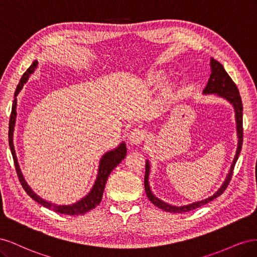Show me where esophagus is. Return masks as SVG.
Listing matches in <instances>:
<instances>
[{
	"instance_id": "34e87169",
	"label": "esophagus",
	"mask_w": 257,
	"mask_h": 257,
	"mask_svg": "<svg viewBox=\"0 0 257 257\" xmlns=\"http://www.w3.org/2000/svg\"><path fill=\"white\" fill-rule=\"evenodd\" d=\"M146 137H147V132L145 130H143V128L137 127V128H134L133 131L131 132L130 136H128V139H130V142L132 144H136L137 145V144L143 143L145 139H146Z\"/></svg>"
}]
</instances>
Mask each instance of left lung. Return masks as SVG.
<instances>
[{"mask_svg":"<svg viewBox=\"0 0 257 257\" xmlns=\"http://www.w3.org/2000/svg\"><path fill=\"white\" fill-rule=\"evenodd\" d=\"M205 94H216L221 97H224L225 99H227L231 105L234 106L235 111H236V122H237V133H238V148H237V152H236V157L234 159V162H232L231 167L229 173L227 175L226 180L223 183V185L220 188V190L215 192L212 196H210L204 200L196 201V203H193L186 206H172L165 201H162L158 197H155L153 194L151 193L149 182H148V176H149L150 172V166L149 163H146V174H145V190L148 198L151 201V203L157 206L158 208L164 210L166 212H174V213H182V212H188L191 211V210H194L196 208H199L201 206H204L210 201L216 198L217 196H220L223 192L226 190L228 186L231 177H232V172H234V168L236 165V162L238 160V157L241 151V148H242V142H243V127H242V110H243V106H242V100H241V96L239 94V90L237 88V85L235 82L232 81V79L229 77V75L225 71L223 65L217 62L214 59H211V75H210V78L208 80V83L206 85V88L204 90Z\"/></svg>","mask_w":257,"mask_h":257,"instance_id":"8db88e82","label":"left lung"}]
</instances>
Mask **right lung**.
Returning a JSON list of instances; mask_svg holds the SVG:
<instances>
[{
    "mask_svg": "<svg viewBox=\"0 0 257 257\" xmlns=\"http://www.w3.org/2000/svg\"><path fill=\"white\" fill-rule=\"evenodd\" d=\"M36 65H37V62L35 61V62H33V64L27 69V72L21 77V79L16 88V91H15V99L13 102L12 112H11V116H10V124H9V128H10L9 130V144H10V148H11L12 155L14 159L15 168H16V173H17L18 179L22 185L23 190L27 192V194L31 198L37 201L38 204H41L42 206L48 208V209H51L54 212H58L61 214H66V215L84 214V213L89 212L90 210L94 209L100 203V200H102V197H103V193H104L107 179H108V177H109L113 168L118 165L122 160H124V158H125L126 147H125V144L122 143L118 148H116V149L107 152L106 154L103 155V158H102V160H100V163H99V169H98V175L96 178V181H95L94 185H93L91 192L81 200L77 201V203H75L71 206H58V205L48 203V201H46V200L42 199L41 197H38L36 194L33 193V191L30 189V186L27 184L25 179H23V177L21 175V172H20L19 166H18L17 158H16V153H15V149H14V144H13V132H14L15 121H16V114H17V112H16V106H17L16 96L18 95L20 90L22 89L23 84L27 82L29 76L34 72Z\"/></svg>",
    "mask_w": 257,
    "mask_h": 257,
    "instance_id": "add662e5",
    "label": "right lung"
}]
</instances>
